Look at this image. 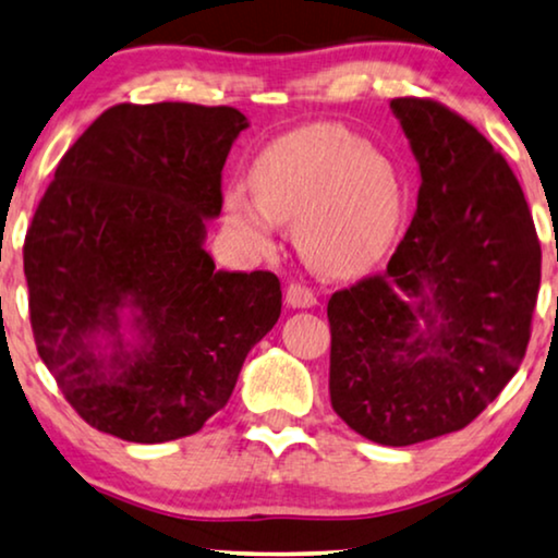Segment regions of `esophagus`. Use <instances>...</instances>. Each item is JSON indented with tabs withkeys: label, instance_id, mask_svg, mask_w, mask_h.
Returning a JSON list of instances; mask_svg holds the SVG:
<instances>
[{
	"label": "esophagus",
	"instance_id": "34e87169",
	"mask_svg": "<svg viewBox=\"0 0 558 558\" xmlns=\"http://www.w3.org/2000/svg\"><path fill=\"white\" fill-rule=\"evenodd\" d=\"M317 304V296L312 294V289L302 284H289L287 287V307L292 310H310Z\"/></svg>",
	"mask_w": 558,
	"mask_h": 558
}]
</instances>
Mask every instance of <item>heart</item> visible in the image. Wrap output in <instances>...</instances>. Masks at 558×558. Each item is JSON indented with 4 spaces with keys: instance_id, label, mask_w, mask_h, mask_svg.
I'll list each match as a JSON object with an SVG mask.
<instances>
[{
    "instance_id": "heart-1",
    "label": "heart",
    "mask_w": 558,
    "mask_h": 558,
    "mask_svg": "<svg viewBox=\"0 0 558 558\" xmlns=\"http://www.w3.org/2000/svg\"><path fill=\"white\" fill-rule=\"evenodd\" d=\"M251 193L228 187L223 213L254 251L274 223H294V243L317 269L348 274L376 262L401 216V187L386 157L345 129L310 124L266 144L248 172Z\"/></svg>"
}]
</instances>
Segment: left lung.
Masks as SVG:
<instances>
[{"label":"left lung","instance_id":"8db88e82","mask_svg":"<svg viewBox=\"0 0 558 558\" xmlns=\"http://www.w3.org/2000/svg\"><path fill=\"white\" fill-rule=\"evenodd\" d=\"M418 165L411 228L378 277L327 302L330 401L361 437L407 447L460 432L525 355L541 246L523 190L454 111L393 98Z\"/></svg>","mask_w":558,"mask_h":558}]
</instances>
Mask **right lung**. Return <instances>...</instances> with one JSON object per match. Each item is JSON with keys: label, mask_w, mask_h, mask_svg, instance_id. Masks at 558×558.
<instances>
[{"label": "right lung", "mask_w": 558, "mask_h": 558, "mask_svg": "<svg viewBox=\"0 0 558 558\" xmlns=\"http://www.w3.org/2000/svg\"><path fill=\"white\" fill-rule=\"evenodd\" d=\"M243 129L231 106L119 104L37 205L25 239L37 353L98 432L136 445L195 434L277 325L279 279L220 271L205 251Z\"/></svg>", "instance_id": "add662e5"}]
</instances>
